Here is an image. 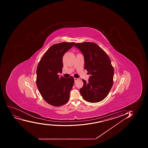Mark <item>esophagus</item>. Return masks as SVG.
<instances>
[{"label": "esophagus", "instance_id": "1", "mask_svg": "<svg viewBox=\"0 0 148 148\" xmlns=\"http://www.w3.org/2000/svg\"><path fill=\"white\" fill-rule=\"evenodd\" d=\"M79 79H78V78H74V81H75V82H77V81H78V80H79Z\"/></svg>", "mask_w": 148, "mask_h": 148}]
</instances>
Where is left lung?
I'll return each mask as SVG.
<instances>
[{
    "label": "left lung",
    "mask_w": 148,
    "mask_h": 148,
    "mask_svg": "<svg viewBox=\"0 0 148 148\" xmlns=\"http://www.w3.org/2000/svg\"><path fill=\"white\" fill-rule=\"evenodd\" d=\"M74 46L84 54V69L91 75L88 82L82 79L84 86L79 90L81 95L89 102L102 101L107 97L113 84L114 69L110 57L95 43H78Z\"/></svg>",
    "instance_id": "left-lung-1"
}]
</instances>
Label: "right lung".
I'll return each mask as SVG.
<instances>
[{
    "mask_svg": "<svg viewBox=\"0 0 148 148\" xmlns=\"http://www.w3.org/2000/svg\"><path fill=\"white\" fill-rule=\"evenodd\" d=\"M75 42H61L51 46L46 51L37 69L36 84L44 100L59 107L68 102L69 92L74 83L73 77H60L63 67V57Z\"/></svg>",
    "mask_w": 148,
    "mask_h": 148,
    "instance_id": "obj_1",
    "label": "right lung"
}]
</instances>
